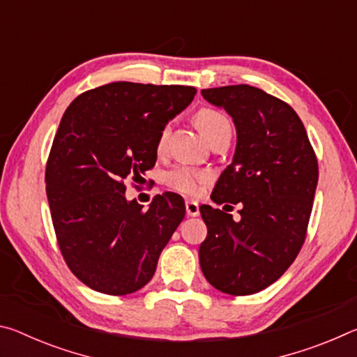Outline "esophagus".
<instances>
[{
	"label": "esophagus",
	"mask_w": 357,
	"mask_h": 357,
	"mask_svg": "<svg viewBox=\"0 0 357 357\" xmlns=\"http://www.w3.org/2000/svg\"><path fill=\"white\" fill-rule=\"evenodd\" d=\"M185 213L189 217H197L198 214H200V206H198L197 202L187 200L185 202Z\"/></svg>",
	"instance_id": "esophagus-1"
}]
</instances>
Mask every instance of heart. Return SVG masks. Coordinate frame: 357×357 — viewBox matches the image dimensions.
<instances>
[{"mask_svg": "<svg viewBox=\"0 0 357 357\" xmlns=\"http://www.w3.org/2000/svg\"><path fill=\"white\" fill-rule=\"evenodd\" d=\"M195 124L198 130L206 137V140H213L215 135L222 132H231V124L229 119L222 112L215 108L204 107L195 113ZM168 137V128L160 130L159 138H157V151L162 153L165 149ZM211 174L204 170H195L190 167H176L165 174V185L168 189L181 193V195L195 197L202 192V187L209 183Z\"/></svg>", "mask_w": 357, "mask_h": 357, "instance_id": "heart-1", "label": "heart"}]
</instances>
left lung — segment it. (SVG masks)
Wrapping results in <instances>:
<instances>
[{
    "mask_svg": "<svg viewBox=\"0 0 357 357\" xmlns=\"http://www.w3.org/2000/svg\"><path fill=\"white\" fill-rule=\"evenodd\" d=\"M238 132L233 162L211 198L240 220L200 206L208 236L200 245L206 280L222 293L249 296L280 279L302 249L318 184V160L304 124L287 102L249 84L203 89ZM225 210V206H223Z\"/></svg>",
    "mask_w": 357,
    "mask_h": 357,
    "instance_id": "1",
    "label": "left lung"
}]
</instances>
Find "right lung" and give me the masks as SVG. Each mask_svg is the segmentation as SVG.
Here are the masks:
<instances>
[{
	"instance_id": "obj_1",
	"label": "right lung",
	"mask_w": 357,
	"mask_h": 357,
	"mask_svg": "<svg viewBox=\"0 0 357 357\" xmlns=\"http://www.w3.org/2000/svg\"><path fill=\"white\" fill-rule=\"evenodd\" d=\"M195 94L181 84L114 82L82 93L64 112L47 159V198L66 264L96 291L143 288L183 222L178 193L155 195L144 211L124 192L126 181L154 167L160 130Z\"/></svg>"
}]
</instances>
